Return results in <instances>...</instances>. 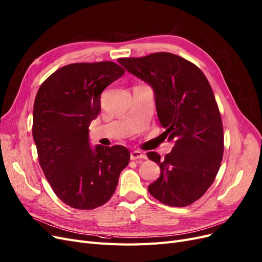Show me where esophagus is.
Segmentation results:
<instances>
[{
    "label": "esophagus",
    "mask_w": 262,
    "mask_h": 262,
    "mask_svg": "<svg viewBox=\"0 0 262 262\" xmlns=\"http://www.w3.org/2000/svg\"><path fill=\"white\" fill-rule=\"evenodd\" d=\"M144 158V154L141 152V151H132L130 152V160L135 161V160H140V159H143Z\"/></svg>",
    "instance_id": "1"
}]
</instances>
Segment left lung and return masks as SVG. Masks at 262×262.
Here are the masks:
<instances>
[{"label": "left lung", "mask_w": 262, "mask_h": 262, "mask_svg": "<svg viewBox=\"0 0 262 262\" xmlns=\"http://www.w3.org/2000/svg\"><path fill=\"white\" fill-rule=\"evenodd\" d=\"M118 60L152 87L165 128L162 135L173 141L164 159L147 153L161 168L159 179L148 187L150 194L168 206H188L211 186L224 157V127L214 92L200 68L171 53Z\"/></svg>", "instance_id": "obj_1"}]
</instances>
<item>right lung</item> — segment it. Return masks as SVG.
<instances>
[{
  "label": "right lung",
  "instance_id": "1",
  "mask_svg": "<svg viewBox=\"0 0 262 262\" xmlns=\"http://www.w3.org/2000/svg\"><path fill=\"white\" fill-rule=\"evenodd\" d=\"M124 73L112 61L71 63L37 91L32 135L38 162L55 194L75 209L108 202L128 165L130 153L123 146L93 149L89 129L100 112L101 93Z\"/></svg>",
  "mask_w": 262,
  "mask_h": 262
}]
</instances>
